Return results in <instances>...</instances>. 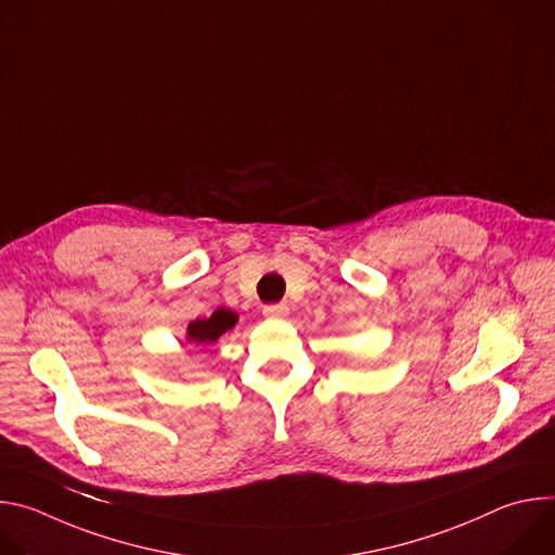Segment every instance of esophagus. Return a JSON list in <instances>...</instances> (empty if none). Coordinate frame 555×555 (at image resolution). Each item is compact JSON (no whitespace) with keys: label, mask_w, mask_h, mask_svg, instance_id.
Instances as JSON below:
<instances>
[{"label":"esophagus","mask_w":555,"mask_h":555,"mask_svg":"<svg viewBox=\"0 0 555 555\" xmlns=\"http://www.w3.org/2000/svg\"><path fill=\"white\" fill-rule=\"evenodd\" d=\"M289 313V307L285 302H279V305H266L263 307V315L270 321H283L285 315Z\"/></svg>","instance_id":"esophagus-1"}]
</instances>
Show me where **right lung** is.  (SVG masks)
I'll return each instance as SVG.
<instances>
[{"mask_svg":"<svg viewBox=\"0 0 555 555\" xmlns=\"http://www.w3.org/2000/svg\"><path fill=\"white\" fill-rule=\"evenodd\" d=\"M236 323H240V315L228 307L215 309L208 319H195L186 327V343L189 345H212L217 343L225 332H230Z\"/></svg>","mask_w":555,"mask_h":555,"instance_id":"add662e5","label":"right lung"}]
</instances>
